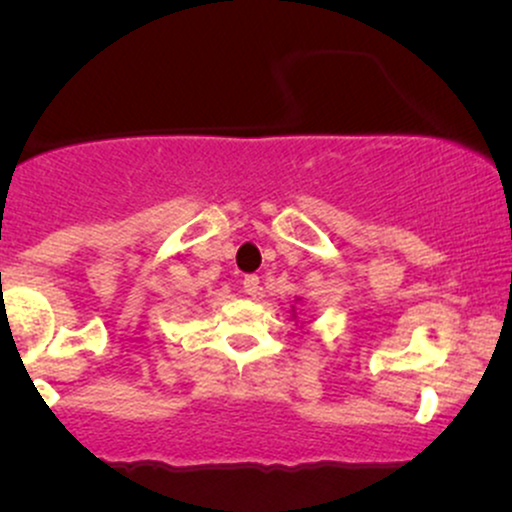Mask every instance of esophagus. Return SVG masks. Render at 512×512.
I'll list each match as a JSON object with an SVG mask.
<instances>
[{
    "label": "esophagus",
    "instance_id": "34e87169",
    "mask_svg": "<svg viewBox=\"0 0 512 512\" xmlns=\"http://www.w3.org/2000/svg\"><path fill=\"white\" fill-rule=\"evenodd\" d=\"M243 289H245V293H248V296L255 298L257 293H260V276H257V274H248V276H245Z\"/></svg>",
    "mask_w": 512,
    "mask_h": 512
}]
</instances>
